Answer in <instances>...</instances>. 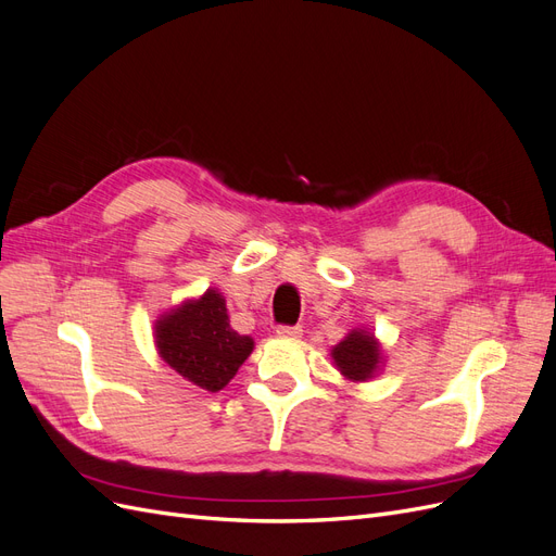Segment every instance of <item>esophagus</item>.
Returning <instances> with one entry per match:
<instances>
[{
  "instance_id": "obj_1",
  "label": "esophagus",
  "mask_w": 556,
  "mask_h": 556,
  "mask_svg": "<svg viewBox=\"0 0 556 556\" xmlns=\"http://www.w3.org/2000/svg\"><path fill=\"white\" fill-rule=\"evenodd\" d=\"M276 333L282 336V339H299V336L304 333V329H301V325H294V327H285L282 325V327L276 329Z\"/></svg>"
}]
</instances>
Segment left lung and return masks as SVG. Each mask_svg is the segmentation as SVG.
I'll list each match as a JSON object with an SVG mask.
<instances>
[{
    "mask_svg": "<svg viewBox=\"0 0 556 556\" xmlns=\"http://www.w3.org/2000/svg\"><path fill=\"white\" fill-rule=\"evenodd\" d=\"M331 359L348 380L366 382L380 371L382 350L371 331L352 329L339 345H333Z\"/></svg>",
    "mask_w": 556,
    "mask_h": 556,
    "instance_id": "1",
    "label": "left lung"
}]
</instances>
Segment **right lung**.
Returning <instances> with one entry per match:
<instances>
[{
	"instance_id": "right-lung-1",
	"label": "right lung",
	"mask_w": 556,
	"mask_h": 556,
	"mask_svg": "<svg viewBox=\"0 0 556 556\" xmlns=\"http://www.w3.org/2000/svg\"><path fill=\"white\" fill-rule=\"evenodd\" d=\"M155 345L178 376L201 390L220 392L250 357L255 341L231 329L225 296L211 288L157 319Z\"/></svg>"
}]
</instances>
